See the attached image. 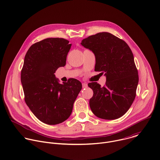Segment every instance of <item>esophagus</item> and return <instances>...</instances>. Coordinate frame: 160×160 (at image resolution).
<instances>
[{"label": "esophagus", "mask_w": 160, "mask_h": 160, "mask_svg": "<svg viewBox=\"0 0 160 160\" xmlns=\"http://www.w3.org/2000/svg\"><path fill=\"white\" fill-rule=\"evenodd\" d=\"M88 87V85L87 83H82V87L83 88H87Z\"/></svg>", "instance_id": "esophagus-1"}]
</instances>
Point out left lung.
Here are the masks:
<instances>
[{
  "mask_svg": "<svg viewBox=\"0 0 160 160\" xmlns=\"http://www.w3.org/2000/svg\"><path fill=\"white\" fill-rule=\"evenodd\" d=\"M81 44L95 54V71L106 76L103 87L97 82L88 83L94 92L89 101L91 110L102 119L119 118L132 104L139 82L130 48L124 40L108 32L89 36Z\"/></svg>",
  "mask_w": 160,
  "mask_h": 160,
  "instance_id": "8db88e82",
  "label": "left lung"
}]
</instances>
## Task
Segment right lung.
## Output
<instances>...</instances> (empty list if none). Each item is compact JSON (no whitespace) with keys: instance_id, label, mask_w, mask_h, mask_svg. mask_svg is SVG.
Masks as SVG:
<instances>
[{"instance_id":"1","label":"right lung","mask_w":160,"mask_h":160,"mask_svg":"<svg viewBox=\"0 0 160 160\" xmlns=\"http://www.w3.org/2000/svg\"><path fill=\"white\" fill-rule=\"evenodd\" d=\"M72 46L62 38H48L32 45L21 72L25 101L42 122L57 125L71 115L73 103L82 89L77 79L59 83L55 72L66 64Z\"/></svg>"}]
</instances>
